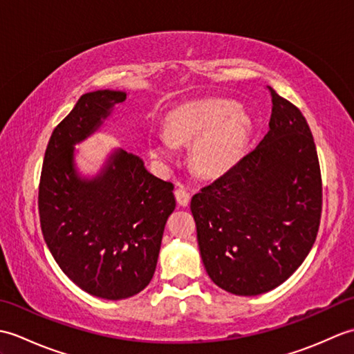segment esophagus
Instances as JSON below:
<instances>
[{
  "label": "esophagus",
  "instance_id": "1",
  "mask_svg": "<svg viewBox=\"0 0 354 354\" xmlns=\"http://www.w3.org/2000/svg\"><path fill=\"white\" fill-rule=\"evenodd\" d=\"M175 198L178 201V204L181 207H187L190 204V193L184 185H179L178 189L175 190Z\"/></svg>",
  "mask_w": 354,
  "mask_h": 354
}]
</instances>
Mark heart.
I'll use <instances>...</instances> for the list:
<instances>
[{"instance_id":"b5f03b06","label":"heart","mask_w":354,"mask_h":354,"mask_svg":"<svg viewBox=\"0 0 354 354\" xmlns=\"http://www.w3.org/2000/svg\"><path fill=\"white\" fill-rule=\"evenodd\" d=\"M250 132V118L232 102H190L167 115L165 135L150 141V152L169 161L175 155V145L193 142V169L202 176H217L243 156Z\"/></svg>"}]
</instances>
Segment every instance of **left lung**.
Listing matches in <instances>:
<instances>
[{
  "instance_id": "left-lung-1",
  "label": "left lung",
  "mask_w": 354,
  "mask_h": 354,
  "mask_svg": "<svg viewBox=\"0 0 354 354\" xmlns=\"http://www.w3.org/2000/svg\"><path fill=\"white\" fill-rule=\"evenodd\" d=\"M268 88L269 132L190 204L207 274L221 289L242 297L275 289L301 266L322 209L310 127L295 104Z\"/></svg>"
}]
</instances>
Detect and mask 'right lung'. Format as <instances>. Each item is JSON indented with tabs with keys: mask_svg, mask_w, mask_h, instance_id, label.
Instances as JSON below:
<instances>
[{
	"mask_svg": "<svg viewBox=\"0 0 354 354\" xmlns=\"http://www.w3.org/2000/svg\"><path fill=\"white\" fill-rule=\"evenodd\" d=\"M126 93H86L53 131L39 183L44 240L82 290L104 299L137 295L152 280L165 222L176 207L173 184L117 149L93 178L74 164V146L94 133Z\"/></svg>",
	"mask_w": 354,
	"mask_h": 354,
	"instance_id": "1",
	"label": "right lung"
}]
</instances>
